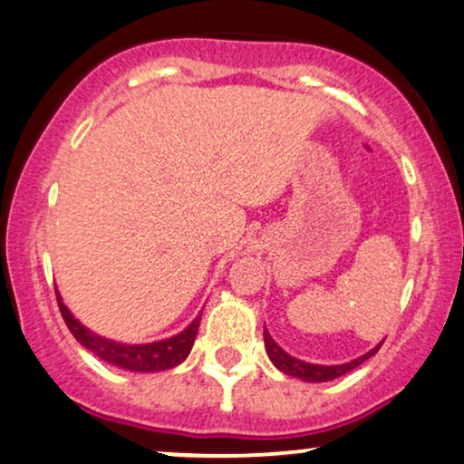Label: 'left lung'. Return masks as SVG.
I'll return each instance as SVG.
<instances>
[{"mask_svg": "<svg viewBox=\"0 0 464 464\" xmlns=\"http://www.w3.org/2000/svg\"><path fill=\"white\" fill-rule=\"evenodd\" d=\"M263 338H266V351H267L269 360H272L274 366L278 368L280 372L289 374V377L308 381V383H324V381H332V379L343 377V374L351 372L353 368L360 366V363L366 362L368 357H372L381 349V344H383V340H381L377 347L368 351V353L355 357V360H351L347 363H336V366H321V363H310V362L297 360V357L286 353V351L280 347V344L276 343L272 336H269V332L266 330V327H263Z\"/></svg>", "mask_w": 464, "mask_h": 464, "instance_id": "obj_1", "label": "left lung"}]
</instances>
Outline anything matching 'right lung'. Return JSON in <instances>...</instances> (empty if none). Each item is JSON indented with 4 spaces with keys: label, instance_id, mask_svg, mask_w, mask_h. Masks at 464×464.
Masks as SVG:
<instances>
[{
    "label": "right lung",
    "instance_id": "right-lung-1",
    "mask_svg": "<svg viewBox=\"0 0 464 464\" xmlns=\"http://www.w3.org/2000/svg\"><path fill=\"white\" fill-rule=\"evenodd\" d=\"M57 293V304H60V313L66 321L68 330L72 332L76 343H81L87 351H92L93 355H98L107 363H113L117 368H124L130 372H160L175 368L188 357L192 344H195L198 324H201V314H197V319L175 334L171 338L156 340V343L148 344H126L117 343V340H109L104 336H98L96 332L87 330L79 319H74V314L70 313L66 304H63L60 291Z\"/></svg>",
    "mask_w": 464,
    "mask_h": 464
}]
</instances>
